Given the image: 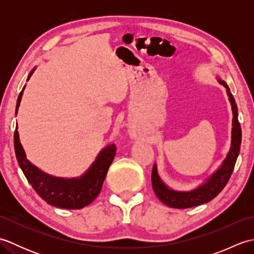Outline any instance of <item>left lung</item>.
Wrapping results in <instances>:
<instances>
[{"label":"left lung","mask_w":254,"mask_h":254,"mask_svg":"<svg viewBox=\"0 0 254 254\" xmlns=\"http://www.w3.org/2000/svg\"><path fill=\"white\" fill-rule=\"evenodd\" d=\"M218 82L226 88L228 99L233 110V127H231V144L229 152L218 168L207 177L198 187L190 191H178L168 187L158 175L157 165L154 164L152 171V186L154 192L161 202L174 208H189L209 202L227 185L233 174L234 167L238 158L241 145V127L238 121V108L233 94L225 80L218 77Z\"/></svg>","instance_id":"obj_1"}]
</instances>
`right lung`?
Listing matches in <instances>:
<instances>
[{
    "mask_svg": "<svg viewBox=\"0 0 254 254\" xmlns=\"http://www.w3.org/2000/svg\"><path fill=\"white\" fill-rule=\"evenodd\" d=\"M35 69L36 67L29 73L27 80L30 78ZM24 89L25 86L18 96L16 115ZM14 147L20 169L23 170L27 180L38 193V195L52 206L66 209L83 208L99 195L108 169L116 156L115 145H108L100 150L94 163L85 171L84 175L76 178H62L46 174L27 159L23 145L19 141L17 127L14 133Z\"/></svg>",
    "mask_w": 254,
    "mask_h": 254,
    "instance_id": "obj_1",
    "label": "right lung"
}]
</instances>
